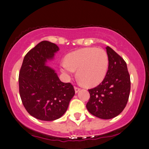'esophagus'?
<instances>
[{"label": "esophagus", "instance_id": "34e87169", "mask_svg": "<svg viewBox=\"0 0 149 149\" xmlns=\"http://www.w3.org/2000/svg\"><path fill=\"white\" fill-rule=\"evenodd\" d=\"M74 90H75V93H77L79 91H80V88H77L76 86H75L74 87Z\"/></svg>", "mask_w": 149, "mask_h": 149}]
</instances>
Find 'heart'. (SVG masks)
Listing matches in <instances>:
<instances>
[{
    "mask_svg": "<svg viewBox=\"0 0 149 149\" xmlns=\"http://www.w3.org/2000/svg\"><path fill=\"white\" fill-rule=\"evenodd\" d=\"M61 72L68 77L77 71V77L83 84L93 87L101 83L109 68V56L103 49L96 47L81 49L68 54L61 63Z\"/></svg>",
    "mask_w": 149,
    "mask_h": 149,
    "instance_id": "heart-1",
    "label": "heart"
}]
</instances>
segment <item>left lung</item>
Instances as JSON below:
<instances>
[{"label": "left lung", "instance_id": "left-lung-1", "mask_svg": "<svg viewBox=\"0 0 149 149\" xmlns=\"http://www.w3.org/2000/svg\"><path fill=\"white\" fill-rule=\"evenodd\" d=\"M109 68L104 79L88 90L86 108L98 118L109 119L121 113L126 106L130 92V77L126 63L111 48L106 47Z\"/></svg>", "mask_w": 149, "mask_h": 149}]
</instances>
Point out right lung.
Returning <instances> with one entry per match:
<instances>
[{"mask_svg": "<svg viewBox=\"0 0 149 149\" xmlns=\"http://www.w3.org/2000/svg\"><path fill=\"white\" fill-rule=\"evenodd\" d=\"M59 51L55 44L42 41L23 61L19 75V95L27 111L42 121H54L63 116L75 95L70 83L62 82L53 68L47 65Z\"/></svg>", "mask_w": 149, "mask_h": 149, "instance_id": "add662e5", "label": "right lung"}]
</instances>
